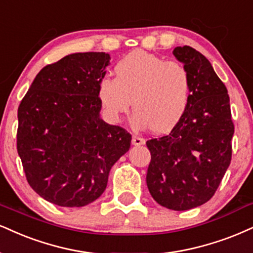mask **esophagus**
Wrapping results in <instances>:
<instances>
[{
    "label": "esophagus",
    "instance_id": "obj_1",
    "mask_svg": "<svg viewBox=\"0 0 253 253\" xmlns=\"http://www.w3.org/2000/svg\"><path fill=\"white\" fill-rule=\"evenodd\" d=\"M145 143V141L143 138H141V137L138 136H133L132 137V144L138 146V145H143Z\"/></svg>",
    "mask_w": 253,
    "mask_h": 253
}]
</instances>
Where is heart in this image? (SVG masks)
I'll use <instances>...</instances> for the list:
<instances>
[{
	"instance_id": "b5f03b06",
	"label": "heart",
	"mask_w": 253,
	"mask_h": 253,
	"mask_svg": "<svg viewBox=\"0 0 253 253\" xmlns=\"http://www.w3.org/2000/svg\"><path fill=\"white\" fill-rule=\"evenodd\" d=\"M116 77L103 76L98 99L105 114L117 121L133 104L132 124L156 133L172 130L189 107L192 80L185 65L144 50H135L115 65Z\"/></svg>"
}]
</instances>
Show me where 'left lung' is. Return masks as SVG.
<instances>
[{
  "instance_id": "8db88e82",
  "label": "left lung",
  "mask_w": 253,
  "mask_h": 253,
  "mask_svg": "<svg viewBox=\"0 0 253 253\" xmlns=\"http://www.w3.org/2000/svg\"><path fill=\"white\" fill-rule=\"evenodd\" d=\"M172 54L189 70L191 98L169 135L146 142V185L162 207L185 211L216 192L231 162L235 126L227 89L208 58L189 45L176 46Z\"/></svg>"
}]
</instances>
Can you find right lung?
<instances>
[{"mask_svg": "<svg viewBox=\"0 0 253 253\" xmlns=\"http://www.w3.org/2000/svg\"><path fill=\"white\" fill-rule=\"evenodd\" d=\"M110 55L75 52L36 75L18 107L17 152L29 185L45 201L80 208L104 192L131 135L101 117L98 82Z\"/></svg>", "mask_w": 253, "mask_h": 253, "instance_id": "right-lung-1", "label": "right lung"}]
</instances>
